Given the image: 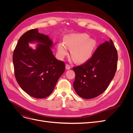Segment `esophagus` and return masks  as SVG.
I'll return each instance as SVG.
<instances>
[{"instance_id": "obj_1", "label": "esophagus", "mask_w": 133, "mask_h": 133, "mask_svg": "<svg viewBox=\"0 0 133 133\" xmlns=\"http://www.w3.org/2000/svg\"><path fill=\"white\" fill-rule=\"evenodd\" d=\"M65 68H66V70H69V69H70V68H71V66L69 65H68V64H66Z\"/></svg>"}]
</instances>
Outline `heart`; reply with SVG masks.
Masks as SVG:
<instances>
[{
  "label": "heart",
  "instance_id": "obj_1",
  "mask_svg": "<svg viewBox=\"0 0 133 133\" xmlns=\"http://www.w3.org/2000/svg\"><path fill=\"white\" fill-rule=\"evenodd\" d=\"M96 44L95 40L89 38L87 34H70L64 39V44L60 43L58 44V56L59 58L63 59L68 54L69 48L71 49V55L76 63H84L91 58Z\"/></svg>",
  "mask_w": 133,
  "mask_h": 133
}]
</instances>
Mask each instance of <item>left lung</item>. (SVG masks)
Here are the masks:
<instances>
[{"mask_svg":"<svg viewBox=\"0 0 133 133\" xmlns=\"http://www.w3.org/2000/svg\"><path fill=\"white\" fill-rule=\"evenodd\" d=\"M117 62V51L111 39L100 45L85 64L73 68V87L77 94L89 99L102 94L114 78Z\"/></svg>","mask_w":133,"mask_h":133,"instance_id":"1","label":"left lung"}]
</instances>
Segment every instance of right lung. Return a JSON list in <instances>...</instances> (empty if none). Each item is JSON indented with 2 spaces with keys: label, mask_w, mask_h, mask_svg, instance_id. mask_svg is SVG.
Returning <instances> with one entry per match:
<instances>
[{
  "label": "right lung",
  "mask_w": 133,
  "mask_h": 133,
  "mask_svg": "<svg viewBox=\"0 0 133 133\" xmlns=\"http://www.w3.org/2000/svg\"><path fill=\"white\" fill-rule=\"evenodd\" d=\"M29 43H38L35 49ZM49 36L37 29L26 31L20 38L14 51L13 61L16 80L22 89L32 97L45 98L53 91L65 71L62 61L55 58Z\"/></svg>",
  "instance_id": "obj_1"
}]
</instances>
